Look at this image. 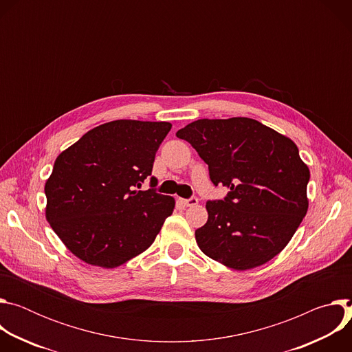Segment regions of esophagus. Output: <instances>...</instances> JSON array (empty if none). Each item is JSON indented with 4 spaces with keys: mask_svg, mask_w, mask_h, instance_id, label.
<instances>
[{
    "mask_svg": "<svg viewBox=\"0 0 352 352\" xmlns=\"http://www.w3.org/2000/svg\"><path fill=\"white\" fill-rule=\"evenodd\" d=\"M197 197H189V199H182V204L188 208H192V206H196L197 205Z\"/></svg>",
    "mask_w": 352,
    "mask_h": 352,
    "instance_id": "obj_1",
    "label": "esophagus"
}]
</instances>
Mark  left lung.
Wrapping results in <instances>:
<instances>
[{
  "instance_id": "8db88e82",
  "label": "left lung",
  "mask_w": 352,
  "mask_h": 352,
  "mask_svg": "<svg viewBox=\"0 0 352 352\" xmlns=\"http://www.w3.org/2000/svg\"><path fill=\"white\" fill-rule=\"evenodd\" d=\"M177 136L209 166L212 182L230 189L224 200L206 204L208 223L195 231L200 250L239 272L277 256L309 206L311 173L296 144L245 117L197 120Z\"/></svg>"
}]
</instances>
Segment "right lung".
Segmentation results:
<instances>
[{
  "label": "right lung",
  "mask_w": 352,
  "mask_h": 352,
  "mask_svg": "<svg viewBox=\"0 0 352 352\" xmlns=\"http://www.w3.org/2000/svg\"><path fill=\"white\" fill-rule=\"evenodd\" d=\"M170 129V122L117 120L60 153L44 185L45 219L78 259L114 269L153 243L175 200L138 188Z\"/></svg>",
  "instance_id": "right-lung-1"
}]
</instances>
